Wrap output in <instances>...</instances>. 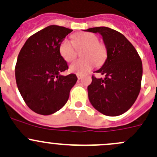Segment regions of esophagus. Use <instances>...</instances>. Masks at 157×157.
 I'll return each instance as SVG.
<instances>
[{"label":"esophagus","instance_id":"34e87169","mask_svg":"<svg viewBox=\"0 0 157 157\" xmlns=\"http://www.w3.org/2000/svg\"><path fill=\"white\" fill-rule=\"evenodd\" d=\"M77 79H78V80H81V79L83 78V75H80V74H77Z\"/></svg>","mask_w":157,"mask_h":157}]
</instances>
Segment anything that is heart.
Returning <instances> with one entry per match:
<instances>
[{"instance_id":"heart-1","label":"heart","mask_w":157,"mask_h":157,"mask_svg":"<svg viewBox=\"0 0 157 157\" xmlns=\"http://www.w3.org/2000/svg\"><path fill=\"white\" fill-rule=\"evenodd\" d=\"M98 38L90 33H80L72 36V42L64 39L60 43L58 50L63 59L67 62L73 61L76 57V48H85L83 53V60L71 63L69 71L76 74H86L94 67V63L101 64L105 58V49L98 43Z\"/></svg>"}]
</instances>
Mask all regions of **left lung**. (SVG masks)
<instances>
[{"label":"left lung","mask_w":157,"mask_h":157,"mask_svg":"<svg viewBox=\"0 0 157 157\" xmlns=\"http://www.w3.org/2000/svg\"><path fill=\"white\" fill-rule=\"evenodd\" d=\"M86 31L99 33L107 51L103 65L95 72L105 78L92 77L88 97L93 107L108 116H118L132 106L140 90L143 67L138 53L124 35L105 26Z\"/></svg>","instance_id":"obj_1"}]
</instances>
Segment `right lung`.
I'll return each instance as SVG.
<instances>
[{"label": "right lung", "mask_w": 157, "mask_h": 157, "mask_svg": "<svg viewBox=\"0 0 157 157\" xmlns=\"http://www.w3.org/2000/svg\"><path fill=\"white\" fill-rule=\"evenodd\" d=\"M72 31L51 25L30 36L19 53L15 67L17 87L36 113L48 115L60 110L77 83L75 74H61L68 66L58 50L61 41Z\"/></svg>", "instance_id": "right-lung-1"}]
</instances>
